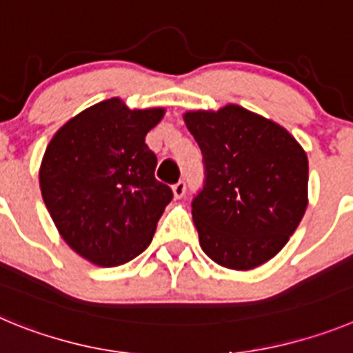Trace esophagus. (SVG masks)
I'll return each instance as SVG.
<instances>
[{"instance_id":"obj_1","label":"esophagus","mask_w":353,"mask_h":353,"mask_svg":"<svg viewBox=\"0 0 353 353\" xmlns=\"http://www.w3.org/2000/svg\"><path fill=\"white\" fill-rule=\"evenodd\" d=\"M185 189H187V185H185V182H183V180H180V182L174 183V185H173L174 198H182V196L185 194Z\"/></svg>"}]
</instances>
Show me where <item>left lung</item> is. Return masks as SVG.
Instances as JSON below:
<instances>
[{
    "label": "left lung",
    "instance_id": "1",
    "mask_svg": "<svg viewBox=\"0 0 353 353\" xmlns=\"http://www.w3.org/2000/svg\"><path fill=\"white\" fill-rule=\"evenodd\" d=\"M183 118L203 155V187L191 203L201 249L226 269H254L281 251L304 215L305 152L240 105Z\"/></svg>",
    "mask_w": 353,
    "mask_h": 353
}]
</instances>
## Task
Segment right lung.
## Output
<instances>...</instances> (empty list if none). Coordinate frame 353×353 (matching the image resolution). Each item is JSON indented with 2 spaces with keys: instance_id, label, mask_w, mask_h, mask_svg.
<instances>
[{
  "instance_id": "obj_1",
  "label": "right lung",
  "mask_w": 353,
  "mask_h": 353,
  "mask_svg": "<svg viewBox=\"0 0 353 353\" xmlns=\"http://www.w3.org/2000/svg\"><path fill=\"white\" fill-rule=\"evenodd\" d=\"M164 109L99 102L65 123L49 143L40 191L63 240L101 267L141 254L173 191L155 179L157 155L145 136Z\"/></svg>"
}]
</instances>
